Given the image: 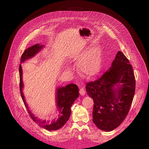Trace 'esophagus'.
<instances>
[{
  "mask_svg": "<svg viewBox=\"0 0 149 149\" xmlns=\"http://www.w3.org/2000/svg\"><path fill=\"white\" fill-rule=\"evenodd\" d=\"M79 92H80V94L81 95H84L85 94V91L84 89L83 88H81L80 89V91H79Z\"/></svg>",
  "mask_w": 149,
  "mask_h": 149,
  "instance_id": "obj_1",
  "label": "esophagus"
}]
</instances>
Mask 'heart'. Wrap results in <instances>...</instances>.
Masks as SVG:
<instances>
[{"label": "heart", "mask_w": 149, "mask_h": 149, "mask_svg": "<svg viewBox=\"0 0 149 149\" xmlns=\"http://www.w3.org/2000/svg\"><path fill=\"white\" fill-rule=\"evenodd\" d=\"M101 58L98 48H91L79 62L81 74L86 77H91L98 73L100 69Z\"/></svg>", "instance_id": "b5f03b06"}]
</instances>
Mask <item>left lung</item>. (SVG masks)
Returning a JSON list of instances; mask_svg holds the SVG:
<instances>
[{
	"instance_id": "8db88e82",
	"label": "left lung",
	"mask_w": 149,
	"mask_h": 149,
	"mask_svg": "<svg viewBox=\"0 0 149 149\" xmlns=\"http://www.w3.org/2000/svg\"><path fill=\"white\" fill-rule=\"evenodd\" d=\"M135 84L132 66L121 51L108 70L97 80L86 83V92L94 103L92 121L98 128L109 132L122 123L129 112ZM115 85L118 86L117 89Z\"/></svg>"
}]
</instances>
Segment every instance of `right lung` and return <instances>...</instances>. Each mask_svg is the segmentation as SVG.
Returning <instances> with one entry per match:
<instances>
[{
    "instance_id": "1",
    "label": "right lung",
    "mask_w": 149,
    "mask_h": 149,
    "mask_svg": "<svg viewBox=\"0 0 149 149\" xmlns=\"http://www.w3.org/2000/svg\"><path fill=\"white\" fill-rule=\"evenodd\" d=\"M42 48L43 45L36 44L25 49L21 56V63L35 56ZM19 77L20 95L23 103H24L27 109L28 113L29 114V116L32 118V120L36 123L38 124L39 126L48 130H56L63 126L69 120L70 113H71L70 107L74 103V101L79 95V88H78L77 86L75 84H69L66 85L65 87L58 88L57 91V103L59 111V117L56 121H54L52 123H49V122L48 121L42 120L37 118L28 109V106L24 98V95H23L22 92L23 84L22 81V69L21 64L19 66Z\"/></svg>"
}]
</instances>
